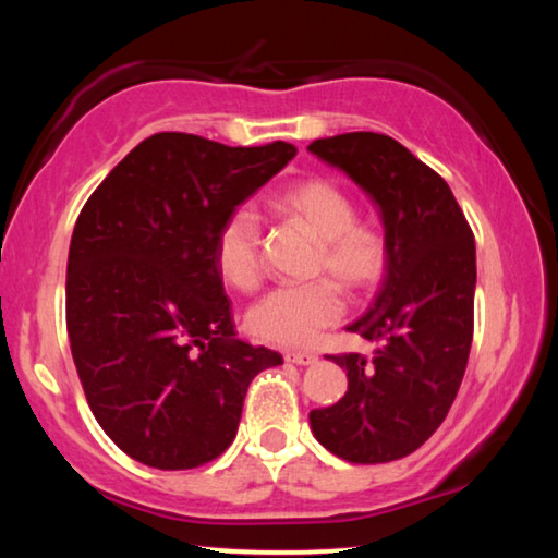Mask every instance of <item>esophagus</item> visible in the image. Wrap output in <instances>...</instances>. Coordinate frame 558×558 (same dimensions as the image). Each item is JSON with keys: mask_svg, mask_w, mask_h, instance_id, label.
<instances>
[{"mask_svg": "<svg viewBox=\"0 0 558 558\" xmlns=\"http://www.w3.org/2000/svg\"><path fill=\"white\" fill-rule=\"evenodd\" d=\"M286 359L292 364H298V366H310V364L317 362V356L310 354V352H288Z\"/></svg>", "mask_w": 558, "mask_h": 558, "instance_id": "1", "label": "esophagus"}]
</instances>
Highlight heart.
I'll return each mask as SVG.
<instances>
[{"label": "heart", "instance_id": "obj_1", "mask_svg": "<svg viewBox=\"0 0 558 558\" xmlns=\"http://www.w3.org/2000/svg\"><path fill=\"white\" fill-rule=\"evenodd\" d=\"M278 209L313 233L319 243L317 268L344 288L362 292L381 280L389 248L381 231L356 223V206L329 179H302L276 199ZM216 266L226 286L241 292L258 288L263 278L260 223L251 209L231 211L216 233ZM344 317V298L332 280L282 286L251 307V332L282 347L315 344L327 327Z\"/></svg>", "mask_w": 558, "mask_h": 558}]
</instances>
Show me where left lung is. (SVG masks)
I'll return each mask as SVG.
<instances>
[{
  "mask_svg": "<svg viewBox=\"0 0 558 558\" xmlns=\"http://www.w3.org/2000/svg\"><path fill=\"white\" fill-rule=\"evenodd\" d=\"M362 189L384 226L381 288L349 332L379 342L342 354L347 393L310 411L317 442L349 462H391L421 448L446 418L472 344L475 235L438 177L379 132H347L307 147Z\"/></svg>",
  "mask_w": 558,
  "mask_h": 558,
  "instance_id": "1",
  "label": "left lung"
}]
</instances>
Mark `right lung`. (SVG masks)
I'll return each mask as SVG.
<instances>
[{"instance_id": "obj_1", "label": "right lung", "mask_w": 558, "mask_h": 558, "mask_svg": "<svg viewBox=\"0 0 558 558\" xmlns=\"http://www.w3.org/2000/svg\"><path fill=\"white\" fill-rule=\"evenodd\" d=\"M295 155L290 143L157 132L83 206L65 325L90 411L132 460L189 470L219 458L253 376L282 364L235 339L214 245L226 216Z\"/></svg>"}]
</instances>
